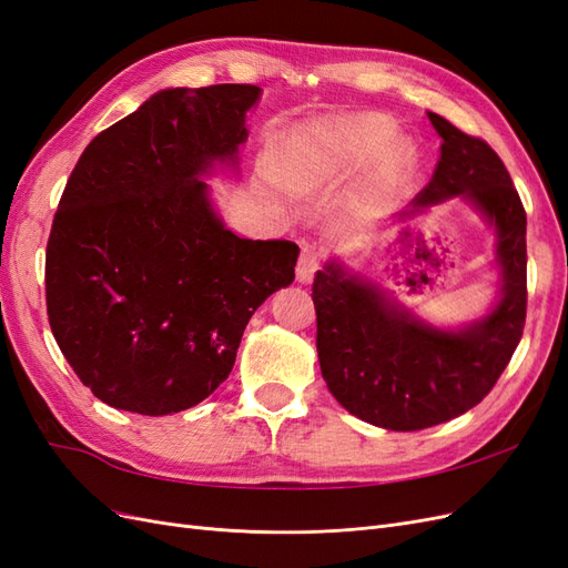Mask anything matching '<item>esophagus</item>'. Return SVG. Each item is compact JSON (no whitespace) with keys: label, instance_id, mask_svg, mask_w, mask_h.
Masks as SVG:
<instances>
[{"label":"esophagus","instance_id":"obj_1","mask_svg":"<svg viewBox=\"0 0 568 568\" xmlns=\"http://www.w3.org/2000/svg\"><path fill=\"white\" fill-rule=\"evenodd\" d=\"M320 267V253L315 248H303L301 257H298V265H296V277L303 284H311L315 272Z\"/></svg>","mask_w":568,"mask_h":568}]
</instances>
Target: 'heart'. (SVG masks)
I'll return each instance as SVG.
<instances>
[{
	"label": "heart",
	"mask_w": 568,
	"mask_h": 568,
	"mask_svg": "<svg viewBox=\"0 0 568 568\" xmlns=\"http://www.w3.org/2000/svg\"><path fill=\"white\" fill-rule=\"evenodd\" d=\"M393 128L379 115L320 120L301 128L274 153L272 180L291 196H311L329 184L343 168L367 161L393 140ZM403 153L393 159L390 173L400 168Z\"/></svg>",
	"instance_id": "b5f03b06"
}]
</instances>
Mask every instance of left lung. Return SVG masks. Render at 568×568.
<instances>
[{
	"label": "left lung",
	"instance_id": "1",
	"mask_svg": "<svg viewBox=\"0 0 568 568\" xmlns=\"http://www.w3.org/2000/svg\"><path fill=\"white\" fill-rule=\"evenodd\" d=\"M428 120L443 140L440 161L403 217L462 196L488 220L503 277L493 311L459 329H438L336 261L313 282L326 386L351 415L390 432H419L478 405L509 365L526 324V211L507 168L484 140L438 113Z\"/></svg>",
	"mask_w": 568,
	"mask_h": 568
}]
</instances>
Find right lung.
<instances>
[{"label":"right lung","instance_id":"obj_1","mask_svg":"<svg viewBox=\"0 0 568 568\" xmlns=\"http://www.w3.org/2000/svg\"><path fill=\"white\" fill-rule=\"evenodd\" d=\"M255 84L161 90L99 132L47 242V315L101 403L161 417L227 379L251 315L294 282L298 246L230 232L201 178L239 163Z\"/></svg>","mask_w":568,"mask_h":568}]
</instances>
